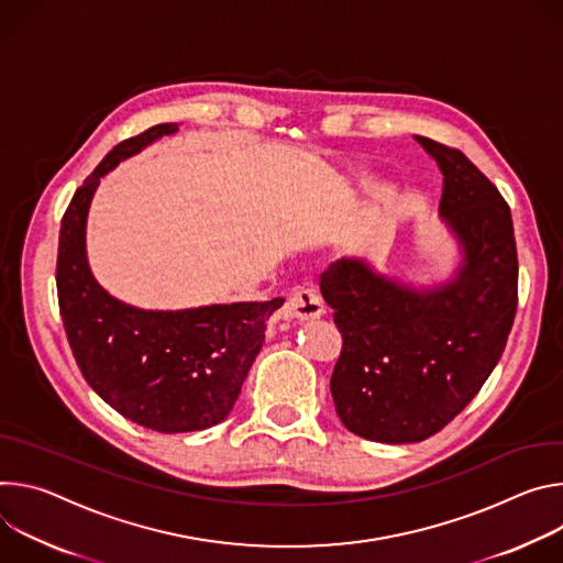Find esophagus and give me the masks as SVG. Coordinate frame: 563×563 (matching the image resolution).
<instances>
[{"label": "esophagus", "mask_w": 563, "mask_h": 563, "mask_svg": "<svg viewBox=\"0 0 563 563\" xmlns=\"http://www.w3.org/2000/svg\"><path fill=\"white\" fill-rule=\"evenodd\" d=\"M324 316L322 297L313 288H299L288 292L286 303L282 308V318L288 322H310Z\"/></svg>", "instance_id": "esophagus-1"}]
</instances>
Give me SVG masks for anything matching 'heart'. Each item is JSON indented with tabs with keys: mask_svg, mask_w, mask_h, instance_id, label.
Wrapping results in <instances>:
<instances>
[{
	"mask_svg": "<svg viewBox=\"0 0 563 563\" xmlns=\"http://www.w3.org/2000/svg\"><path fill=\"white\" fill-rule=\"evenodd\" d=\"M346 185H349V187H353V185H355V183H351V180H349V183H346Z\"/></svg>",
	"mask_w": 563,
	"mask_h": 563,
	"instance_id": "obj_1",
	"label": "heart"
}]
</instances>
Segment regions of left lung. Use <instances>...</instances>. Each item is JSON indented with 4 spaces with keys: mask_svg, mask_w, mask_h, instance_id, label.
Returning <instances> with one entry per match:
<instances>
[{
    "mask_svg": "<svg viewBox=\"0 0 563 563\" xmlns=\"http://www.w3.org/2000/svg\"><path fill=\"white\" fill-rule=\"evenodd\" d=\"M413 141L443 174L441 221L459 245L445 282L413 284L366 257H342L322 275L342 353L331 394L342 424L366 441L420 443L441 431L489 378L517 313L512 214L459 150Z\"/></svg>",
    "mask_w": 563,
    "mask_h": 563,
    "instance_id": "1",
    "label": "left lung"
}]
</instances>
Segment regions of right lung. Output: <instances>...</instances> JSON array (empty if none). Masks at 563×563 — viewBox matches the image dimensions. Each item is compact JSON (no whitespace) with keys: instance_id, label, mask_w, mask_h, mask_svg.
Returning a JSON list of instances; mask_svg holds the SVG:
<instances>
[{"instance_id":"1","label":"right lung","mask_w":563,"mask_h":563,"mask_svg":"<svg viewBox=\"0 0 563 563\" xmlns=\"http://www.w3.org/2000/svg\"><path fill=\"white\" fill-rule=\"evenodd\" d=\"M178 132L163 122L115 145L74 195L59 228V316L89 387L118 413L163 433L201 431L232 411L262 351L266 322L284 303H210L147 310L109 295L87 260V217L100 178Z\"/></svg>"}]
</instances>
